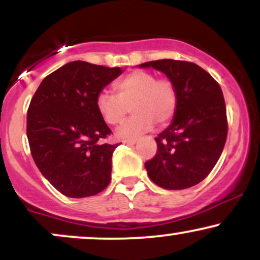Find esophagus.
Segmentation results:
<instances>
[{"instance_id": "1", "label": "esophagus", "mask_w": 260, "mask_h": 260, "mask_svg": "<svg viewBox=\"0 0 260 260\" xmlns=\"http://www.w3.org/2000/svg\"><path fill=\"white\" fill-rule=\"evenodd\" d=\"M124 144L127 145H134L137 143V139H128V140H123Z\"/></svg>"}]
</instances>
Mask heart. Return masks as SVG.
<instances>
[{
    "label": "heart",
    "instance_id": "b5f03b06",
    "mask_svg": "<svg viewBox=\"0 0 260 260\" xmlns=\"http://www.w3.org/2000/svg\"><path fill=\"white\" fill-rule=\"evenodd\" d=\"M116 95L101 91L95 100L98 113L105 123L116 126L123 120L128 107L134 115L116 131L118 139H133L157 124H165L177 109V91L172 82L156 79L155 74L134 71L115 83Z\"/></svg>",
    "mask_w": 260,
    "mask_h": 260
}]
</instances>
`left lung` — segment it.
Wrapping results in <instances>:
<instances>
[{
    "mask_svg": "<svg viewBox=\"0 0 260 260\" xmlns=\"http://www.w3.org/2000/svg\"><path fill=\"white\" fill-rule=\"evenodd\" d=\"M138 67L162 72L177 91L174 118L157 134L156 154L145 162L149 178L165 189L196 186L215 166L228 137L221 88L192 62L159 59Z\"/></svg>",
    "mask_w": 260,
    "mask_h": 260,
    "instance_id": "1",
    "label": "left lung"
}]
</instances>
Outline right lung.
<instances>
[{
  "instance_id": "1",
  "label": "right lung",
  "mask_w": 260,
  "mask_h": 260,
  "mask_svg": "<svg viewBox=\"0 0 260 260\" xmlns=\"http://www.w3.org/2000/svg\"><path fill=\"white\" fill-rule=\"evenodd\" d=\"M122 68L84 61L62 66L35 91L26 116V137L38 169L62 194L95 196L111 181L117 144H101L111 133L95 100Z\"/></svg>"
}]
</instances>
